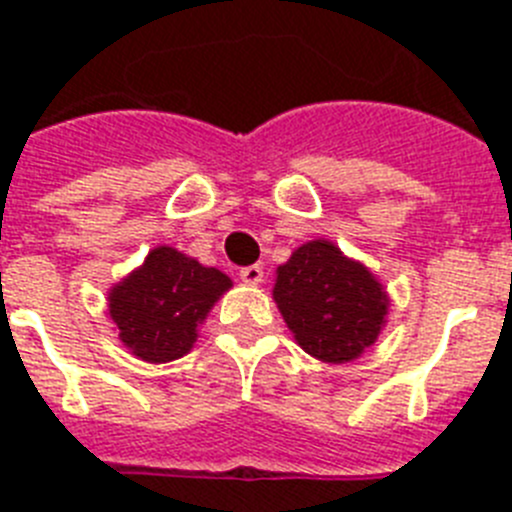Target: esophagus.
<instances>
[{
  "mask_svg": "<svg viewBox=\"0 0 512 512\" xmlns=\"http://www.w3.org/2000/svg\"><path fill=\"white\" fill-rule=\"evenodd\" d=\"M241 279L246 284H261V282H264V269H261L259 264L243 266V269H241Z\"/></svg>",
  "mask_w": 512,
  "mask_h": 512,
  "instance_id": "34e87169",
  "label": "esophagus"
}]
</instances>
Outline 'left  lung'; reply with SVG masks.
<instances>
[{
  "mask_svg": "<svg viewBox=\"0 0 512 512\" xmlns=\"http://www.w3.org/2000/svg\"><path fill=\"white\" fill-rule=\"evenodd\" d=\"M274 302L307 354L346 364L372 346L387 323L390 297L361 261L330 241H310L277 269Z\"/></svg>",
  "mask_w": 512,
  "mask_h": 512,
  "instance_id": "left-lung-1",
  "label": "left lung"
}]
</instances>
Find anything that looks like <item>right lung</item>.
<instances>
[{"instance_id": "add662e5", "label": "right lung", "mask_w": 512, "mask_h": 512, "mask_svg": "<svg viewBox=\"0 0 512 512\" xmlns=\"http://www.w3.org/2000/svg\"><path fill=\"white\" fill-rule=\"evenodd\" d=\"M230 287L233 282L220 269L158 246L110 289V318L130 354L148 364H166L192 351L197 325Z\"/></svg>"}]
</instances>
